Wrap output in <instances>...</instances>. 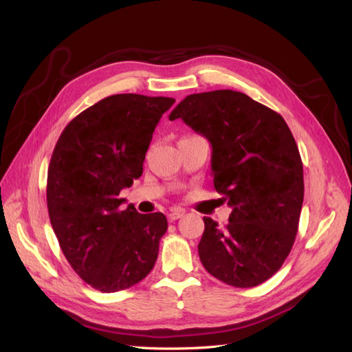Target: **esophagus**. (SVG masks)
Returning <instances> with one entry per match:
<instances>
[{
    "instance_id": "obj_1",
    "label": "esophagus",
    "mask_w": 352,
    "mask_h": 352,
    "mask_svg": "<svg viewBox=\"0 0 352 352\" xmlns=\"http://www.w3.org/2000/svg\"><path fill=\"white\" fill-rule=\"evenodd\" d=\"M183 214H184V210H182V208H170V212L168 213V219L177 221V219H180Z\"/></svg>"
}]
</instances>
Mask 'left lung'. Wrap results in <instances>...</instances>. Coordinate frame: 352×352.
<instances>
[{
    "instance_id": "obj_1",
    "label": "left lung",
    "mask_w": 352,
    "mask_h": 352,
    "mask_svg": "<svg viewBox=\"0 0 352 352\" xmlns=\"http://www.w3.org/2000/svg\"><path fill=\"white\" fill-rule=\"evenodd\" d=\"M178 118L210 142L214 189L233 208L226 228L204 216L201 263L230 286H258L283 266L300 223L304 174L292 131L230 89L186 96L169 115Z\"/></svg>"
}]
</instances>
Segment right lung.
Returning <instances> with one entry per match:
<instances>
[{"label": "right lung", "mask_w": 352, "mask_h": 352, "mask_svg": "<svg viewBox=\"0 0 352 352\" xmlns=\"http://www.w3.org/2000/svg\"><path fill=\"white\" fill-rule=\"evenodd\" d=\"M166 96L111 95L81 111L58 138L48 168L52 230L74 271L96 290L129 289L151 272L166 233L163 213L121 210L122 189L144 172Z\"/></svg>", "instance_id": "add662e5"}]
</instances>
